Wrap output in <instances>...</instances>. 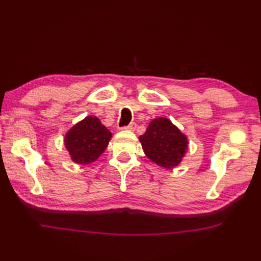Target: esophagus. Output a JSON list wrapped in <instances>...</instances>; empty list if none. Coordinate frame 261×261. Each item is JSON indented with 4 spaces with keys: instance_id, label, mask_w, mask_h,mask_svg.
Instances as JSON below:
<instances>
[{
    "instance_id": "1",
    "label": "esophagus",
    "mask_w": 261,
    "mask_h": 261,
    "mask_svg": "<svg viewBox=\"0 0 261 261\" xmlns=\"http://www.w3.org/2000/svg\"><path fill=\"white\" fill-rule=\"evenodd\" d=\"M135 128H136V124H135V123H132V124H129V125H127V126L121 127L120 129H126V130H134Z\"/></svg>"
}]
</instances>
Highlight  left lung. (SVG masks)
<instances>
[{
	"mask_svg": "<svg viewBox=\"0 0 261 261\" xmlns=\"http://www.w3.org/2000/svg\"><path fill=\"white\" fill-rule=\"evenodd\" d=\"M140 141L147 158L165 169L176 166L188 148V140L167 118L150 121Z\"/></svg>",
	"mask_w": 261,
	"mask_h": 261,
	"instance_id": "1",
	"label": "left lung"
}]
</instances>
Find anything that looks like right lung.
<instances>
[{
    "mask_svg": "<svg viewBox=\"0 0 261 261\" xmlns=\"http://www.w3.org/2000/svg\"><path fill=\"white\" fill-rule=\"evenodd\" d=\"M112 133L97 117L88 116L67 133L65 145L71 160L78 164H89L106 149Z\"/></svg>",
    "mask_w": 261,
    "mask_h": 261,
    "instance_id": "obj_1",
    "label": "right lung"
}]
</instances>
